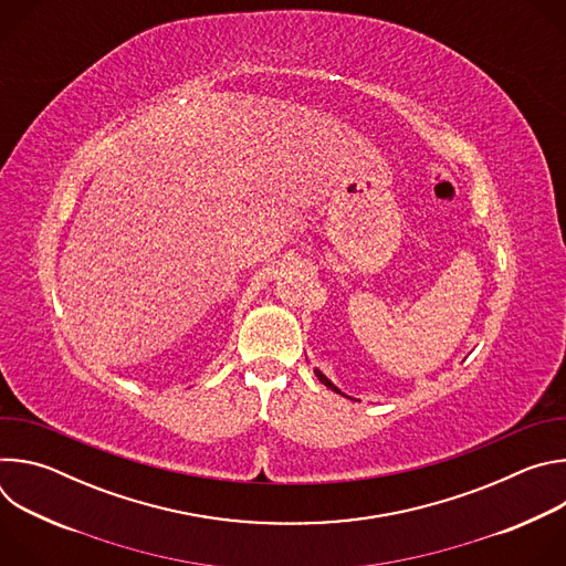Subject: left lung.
Masks as SVG:
<instances>
[{
	"label": "left lung",
	"mask_w": 566,
	"mask_h": 566,
	"mask_svg": "<svg viewBox=\"0 0 566 566\" xmlns=\"http://www.w3.org/2000/svg\"><path fill=\"white\" fill-rule=\"evenodd\" d=\"M315 376H317V380H319L322 385H327V387H329V389H334L336 394H343V391H340V389H338V387H336V385H334V382H332V380H329L325 374H322L319 369H315ZM343 396H345V394H343Z\"/></svg>",
	"instance_id": "1"
}]
</instances>
